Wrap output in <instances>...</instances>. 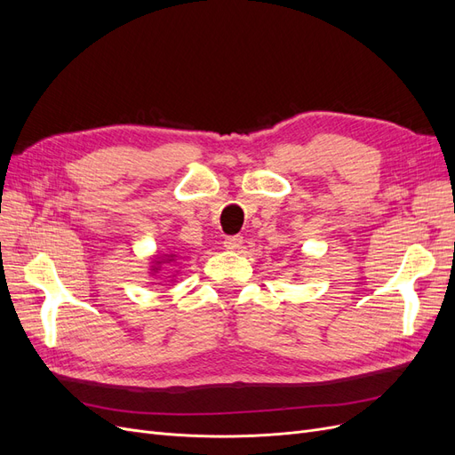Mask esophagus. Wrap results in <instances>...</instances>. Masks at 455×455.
Segmentation results:
<instances>
[{
	"mask_svg": "<svg viewBox=\"0 0 455 455\" xmlns=\"http://www.w3.org/2000/svg\"><path fill=\"white\" fill-rule=\"evenodd\" d=\"M224 246L228 251H237L243 246V237L241 235H233V237H226Z\"/></svg>",
	"mask_w": 455,
	"mask_h": 455,
	"instance_id": "1",
	"label": "esophagus"
}]
</instances>
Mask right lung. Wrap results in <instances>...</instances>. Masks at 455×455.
<instances>
[{"label":"right lung","mask_w":455,"mask_h":455,"mask_svg":"<svg viewBox=\"0 0 455 455\" xmlns=\"http://www.w3.org/2000/svg\"><path fill=\"white\" fill-rule=\"evenodd\" d=\"M172 259H174V254L169 256V261H172ZM159 264H164V261H157V266H159ZM156 269H157V267H156Z\"/></svg>","instance_id":"right-lung-1"}]
</instances>
